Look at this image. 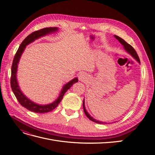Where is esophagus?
<instances>
[{
    "instance_id": "34e87169",
    "label": "esophagus",
    "mask_w": 155,
    "mask_h": 155,
    "mask_svg": "<svg viewBox=\"0 0 155 155\" xmlns=\"http://www.w3.org/2000/svg\"><path fill=\"white\" fill-rule=\"evenodd\" d=\"M79 81H83V82L85 81L87 79V74L85 73H81L79 76Z\"/></svg>"
}]
</instances>
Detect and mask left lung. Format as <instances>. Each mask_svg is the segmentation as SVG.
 <instances>
[{
  "mask_svg": "<svg viewBox=\"0 0 155 155\" xmlns=\"http://www.w3.org/2000/svg\"><path fill=\"white\" fill-rule=\"evenodd\" d=\"M115 38L118 40L120 43L123 45L124 46V50L127 51V52L129 53L132 57L137 61V62H138V63L140 64V59L138 58V55L137 54V53L136 52L135 50L133 48V47L132 46H130L129 44H128L125 41H124L123 39H121V37L117 36V35H114ZM83 110H84V112H85V115L87 116V118L91 120V121H94V122L95 123H97V124H107V122H103V121H99V120H97L96 119H94V118H92V117L88 114V112H87V110H86L85 109V99L83 100Z\"/></svg>",
  "mask_w": 155,
  "mask_h": 155,
  "instance_id": "obj_1",
  "label": "left lung"
}]
</instances>
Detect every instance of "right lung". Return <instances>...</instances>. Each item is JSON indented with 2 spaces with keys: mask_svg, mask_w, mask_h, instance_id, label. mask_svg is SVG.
<instances>
[{
  "mask_svg": "<svg viewBox=\"0 0 155 155\" xmlns=\"http://www.w3.org/2000/svg\"><path fill=\"white\" fill-rule=\"evenodd\" d=\"M59 28L58 27L45 28L43 29H41L31 33V34H30L28 36H27L25 39L22 41V43L21 44L19 47H18V49L17 50L13 61L11 76V87L13 92L14 94H15L18 101L19 102V104L22 107H24L26 109L31 112H35V113H46V112H48L53 110L58 107L61 101L62 100L65 92L73 85V84L78 81V78H75L73 79H72L71 81H70L69 82L65 84L63 87L57 99L52 103H51V104H48L46 105H41L32 101L23 94V92L21 90L19 85H18V83L17 79L18 64V63H19V61L23 51H24L25 49L26 48V46L31 43L32 42H34L36 39L41 38V37H44L46 35L52 34V33L57 32Z\"/></svg>",
  "mask_w": 155,
  "mask_h": 155,
  "instance_id": "add662e5",
  "label": "right lung"
}]
</instances>
